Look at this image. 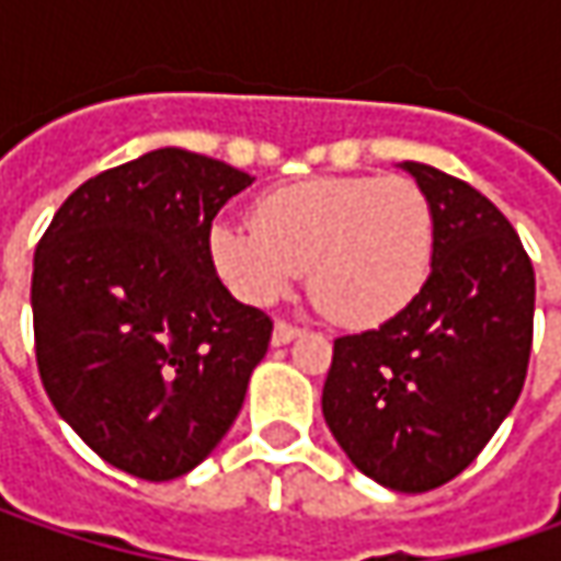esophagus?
<instances>
[{"label": "esophagus", "mask_w": 561, "mask_h": 561, "mask_svg": "<svg viewBox=\"0 0 561 561\" xmlns=\"http://www.w3.org/2000/svg\"><path fill=\"white\" fill-rule=\"evenodd\" d=\"M293 336H299V328L280 318V321L274 324V336H271V340H274V346H284V343H290Z\"/></svg>", "instance_id": "obj_1"}]
</instances>
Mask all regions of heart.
<instances>
[{
	"label": "heart",
	"mask_w": 561,
	"mask_h": 561,
	"mask_svg": "<svg viewBox=\"0 0 561 561\" xmlns=\"http://www.w3.org/2000/svg\"><path fill=\"white\" fill-rule=\"evenodd\" d=\"M208 249L249 302L277 299L309 268L314 306L340 324L368 328L424 287L434 211L409 178H309L259 196L252 227L218 221Z\"/></svg>",
	"instance_id": "heart-1"
}]
</instances>
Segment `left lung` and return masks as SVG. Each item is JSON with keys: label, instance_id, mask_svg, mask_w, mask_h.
<instances>
[{"label": "left lung", "instance_id": "8db88e82", "mask_svg": "<svg viewBox=\"0 0 561 561\" xmlns=\"http://www.w3.org/2000/svg\"><path fill=\"white\" fill-rule=\"evenodd\" d=\"M402 168L434 211L431 274L377 331L336 336L321 409L362 474L424 493L462 474L522 397L534 265L484 193L431 164Z\"/></svg>", "mask_w": 561, "mask_h": 561}]
</instances>
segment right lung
Returning <instances> with one entry per match:
<instances>
[{"label": "right lung", "instance_id": "add662e5", "mask_svg": "<svg viewBox=\"0 0 561 561\" xmlns=\"http://www.w3.org/2000/svg\"><path fill=\"white\" fill-rule=\"evenodd\" d=\"M247 171L156 149L80 184L33 252L36 368L55 412L142 481L221 443L265 358L271 318L215 274L208 233Z\"/></svg>", "mask_w": 561, "mask_h": 561}]
</instances>
